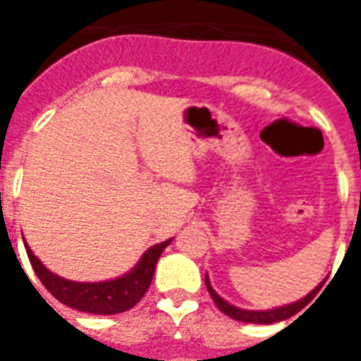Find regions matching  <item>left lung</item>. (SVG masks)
Instances as JSON below:
<instances>
[{
    "instance_id": "left-lung-1",
    "label": "left lung",
    "mask_w": 361,
    "mask_h": 361,
    "mask_svg": "<svg viewBox=\"0 0 361 361\" xmlns=\"http://www.w3.org/2000/svg\"><path fill=\"white\" fill-rule=\"evenodd\" d=\"M322 285H324V283H320L314 290L309 292L307 296L302 298V300H298V302L294 303H288V305H283V307L268 309V311H249V309H240L236 307V305H232V303L226 302V300H223V298L212 288L208 275H206V288H208L209 296H212V300L215 302V305L219 307V311H223V313H225L226 317H231V319L240 320V322H249V324H274V322H281V320L290 319V317L300 313V311L313 300L314 294L320 290V286Z\"/></svg>"
}]
</instances>
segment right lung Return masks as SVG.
<instances>
[{
	"label": "right lung",
	"instance_id": "1",
	"mask_svg": "<svg viewBox=\"0 0 361 361\" xmlns=\"http://www.w3.org/2000/svg\"><path fill=\"white\" fill-rule=\"evenodd\" d=\"M170 241L172 240L149 247L129 274H125L123 277H118V279L103 281V283H76V281L63 279L44 268V264L33 255L25 240L24 245L37 277L41 279L42 285L47 286V290L56 300L76 309V311H82V313L118 314L135 307L144 298L146 290L152 285L153 271H155L159 257Z\"/></svg>",
	"mask_w": 361,
	"mask_h": 361
}]
</instances>
